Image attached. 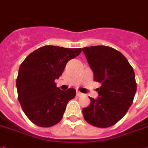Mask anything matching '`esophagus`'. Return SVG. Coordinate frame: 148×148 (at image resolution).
<instances>
[{
  "label": "esophagus",
  "mask_w": 148,
  "mask_h": 148,
  "mask_svg": "<svg viewBox=\"0 0 148 148\" xmlns=\"http://www.w3.org/2000/svg\"><path fill=\"white\" fill-rule=\"evenodd\" d=\"M83 95V94L81 92H79V91H76V96L77 97H81Z\"/></svg>",
  "instance_id": "obj_1"
}]
</instances>
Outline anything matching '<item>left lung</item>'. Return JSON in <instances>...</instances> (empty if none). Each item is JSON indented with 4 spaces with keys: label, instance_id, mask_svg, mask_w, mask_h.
Wrapping results in <instances>:
<instances>
[{
    "label": "left lung",
    "instance_id": "8db88e82",
    "mask_svg": "<svg viewBox=\"0 0 148 148\" xmlns=\"http://www.w3.org/2000/svg\"><path fill=\"white\" fill-rule=\"evenodd\" d=\"M94 73V80L102 86L99 98H90L83 109L85 121L98 128H108L121 119L129 110L136 91L134 70L121 52L106 46L83 48Z\"/></svg>",
    "mask_w": 148,
    "mask_h": 148
}]
</instances>
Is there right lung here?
<instances>
[{
  "mask_svg": "<svg viewBox=\"0 0 148 148\" xmlns=\"http://www.w3.org/2000/svg\"><path fill=\"white\" fill-rule=\"evenodd\" d=\"M81 48L44 46L25 58L16 79L18 99L22 110L34 125L48 128L60 122L67 103L75 96L74 88L61 90L55 79L68 61L78 56Z\"/></svg>",
  "mask_w": 148,
  "mask_h": 148,
  "instance_id": "obj_1",
  "label": "right lung"
}]
</instances>
